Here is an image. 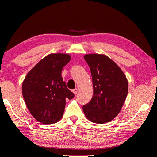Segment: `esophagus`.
Returning <instances> with one entry per match:
<instances>
[{"label": "esophagus", "mask_w": 157, "mask_h": 157, "mask_svg": "<svg viewBox=\"0 0 157 157\" xmlns=\"http://www.w3.org/2000/svg\"><path fill=\"white\" fill-rule=\"evenodd\" d=\"M72 92H73V93H74L75 94H76L77 93H78V88H75V89H73V90H72Z\"/></svg>", "instance_id": "1"}]
</instances>
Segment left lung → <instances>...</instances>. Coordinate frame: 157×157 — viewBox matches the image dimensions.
<instances>
[{
	"mask_svg": "<svg viewBox=\"0 0 157 157\" xmlns=\"http://www.w3.org/2000/svg\"><path fill=\"white\" fill-rule=\"evenodd\" d=\"M84 59L90 67L94 90L90 102L83 105V111L94 123L110 122L118 114L127 96V79L105 55L86 54Z\"/></svg>",
	"mask_w": 157,
	"mask_h": 157,
	"instance_id": "8db88e82",
	"label": "left lung"
}]
</instances>
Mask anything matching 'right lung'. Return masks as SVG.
<instances>
[{
	"mask_svg": "<svg viewBox=\"0 0 157 157\" xmlns=\"http://www.w3.org/2000/svg\"><path fill=\"white\" fill-rule=\"evenodd\" d=\"M70 60L69 54H49L30 71L23 82L22 94L28 109L43 124L59 121L66 99L75 96L61 76L63 67Z\"/></svg>",
	"mask_w": 157,
	"mask_h": 157,
	"instance_id": "obj_1",
	"label": "right lung"
}]
</instances>
